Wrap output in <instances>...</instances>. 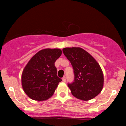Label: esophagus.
<instances>
[{
  "label": "esophagus",
  "mask_w": 126,
  "mask_h": 126,
  "mask_svg": "<svg viewBox=\"0 0 126 126\" xmlns=\"http://www.w3.org/2000/svg\"><path fill=\"white\" fill-rule=\"evenodd\" d=\"M62 81H63V82H65V81H66V78H65V76H64L63 77V78H62Z\"/></svg>",
  "instance_id": "1"
}]
</instances>
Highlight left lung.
<instances>
[{"label":"left lung","instance_id":"obj_1","mask_svg":"<svg viewBox=\"0 0 126 126\" xmlns=\"http://www.w3.org/2000/svg\"><path fill=\"white\" fill-rule=\"evenodd\" d=\"M62 51L74 70V81L67 84L73 96L85 101L97 96L103 88V74L96 60L79 47L64 48Z\"/></svg>","mask_w":126,"mask_h":126}]
</instances>
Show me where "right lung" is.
Returning a JSON list of instances; mask_svg holds the SVG:
<instances>
[{
  "mask_svg": "<svg viewBox=\"0 0 126 126\" xmlns=\"http://www.w3.org/2000/svg\"><path fill=\"white\" fill-rule=\"evenodd\" d=\"M62 54L59 48L39 51L23 71L21 82L24 92L34 100L42 101L53 95L62 81L57 75L55 62Z\"/></svg>",
  "mask_w": 126,
  "mask_h": 126,
  "instance_id": "obj_1",
  "label": "right lung"
}]
</instances>
